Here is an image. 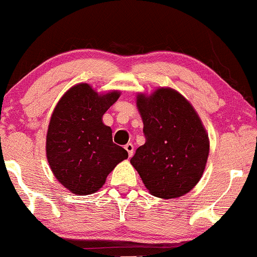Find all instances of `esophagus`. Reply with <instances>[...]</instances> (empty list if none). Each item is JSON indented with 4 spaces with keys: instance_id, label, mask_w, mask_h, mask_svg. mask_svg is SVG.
<instances>
[{
    "instance_id": "esophagus-1",
    "label": "esophagus",
    "mask_w": 257,
    "mask_h": 257,
    "mask_svg": "<svg viewBox=\"0 0 257 257\" xmlns=\"http://www.w3.org/2000/svg\"><path fill=\"white\" fill-rule=\"evenodd\" d=\"M124 149H125L126 152H128L129 157L133 156V154H134V146H133V144H131V143L126 144V145L124 146Z\"/></svg>"
}]
</instances>
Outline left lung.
<instances>
[{"mask_svg":"<svg viewBox=\"0 0 257 257\" xmlns=\"http://www.w3.org/2000/svg\"><path fill=\"white\" fill-rule=\"evenodd\" d=\"M146 142L131 163L151 195L176 199L188 194L206 167L210 140L193 105L171 87L138 94Z\"/></svg>","mask_w":257,"mask_h":257,"instance_id":"left-lung-1","label":"left lung"}]
</instances>
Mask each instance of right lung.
Instances as JSON below:
<instances>
[{"label":"right lung","instance_id":"right-lung-1","mask_svg":"<svg viewBox=\"0 0 257 257\" xmlns=\"http://www.w3.org/2000/svg\"><path fill=\"white\" fill-rule=\"evenodd\" d=\"M113 90L98 94L86 83L67 90L53 109L46 135V157L56 179L75 195L102 188L128 152L112 142L102 115L118 97Z\"/></svg>","mask_w":257,"mask_h":257}]
</instances>
